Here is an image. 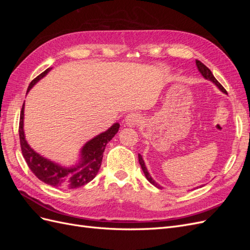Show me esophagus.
Wrapping results in <instances>:
<instances>
[{
  "instance_id": "34e87169",
  "label": "esophagus",
  "mask_w": 250,
  "mask_h": 250,
  "mask_svg": "<svg viewBox=\"0 0 250 250\" xmlns=\"http://www.w3.org/2000/svg\"><path fill=\"white\" fill-rule=\"evenodd\" d=\"M141 116L139 113H135V112H130L129 115H127L125 118V124L127 126H130L133 127L137 124H139L141 122Z\"/></svg>"
}]
</instances>
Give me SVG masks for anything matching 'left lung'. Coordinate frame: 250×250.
<instances>
[{
  "instance_id": "1",
  "label": "left lung",
  "mask_w": 250,
  "mask_h": 250,
  "mask_svg": "<svg viewBox=\"0 0 250 250\" xmlns=\"http://www.w3.org/2000/svg\"><path fill=\"white\" fill-rule=\"evenodd\" d=\"M196 65H197V67H198V71L201 73V75H202V76H203L204 78L208 79V80H209V81H211L213 83H215V84L218 86V88H219V89L221 90V92L226 93L225 88L220 84V83L218 82V80L214 77L213 73L210 72V70L208 69V67L207 65H204L201 62H199V60H196ZM139 162H140V165H141V167H142V170H143L144 174H145V176H146V178L148 179L149 183H150V184H152L154 187H156V188H163V187H161L160 185L156 184L155 181L152 179V177L150 176V174H149V172H148V170H147V168H146L145 163H144V160H143V157H142V155H141V154H139Z\"/></svg>"
}]
</instances>
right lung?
Returning a JSON list of instances; mask_svg holds the SVG:
<instances>
[{"mask_svg":"<svg viewBox=\"0 0 250 250\" xmlns=\"http://www.w3.org/2000/svg\"><path fill=\"white\" fill-rule=\"evenodd\" d=\"M51 70L52 67L51 69L49 67L34 78L29 84L27 93L33 87L35 83L46 76ZM24 108L25 103L22 104L21 110L19 127L20 143L22 156H24L28 167L33 172L34 175L42 183L56 188H74L84 186L89 181H92L101 167L103 152L105 147H106V144L119 131L120 124L115 123L106 131L98 134L97 137L88 141L80 151L79 163L73 167L66 168L42 156L29 146L24 133Z\"/></svg>","mask_w":250,"mask_h":250,"instance_id":"1","label":"right lung"}]
</instances>
